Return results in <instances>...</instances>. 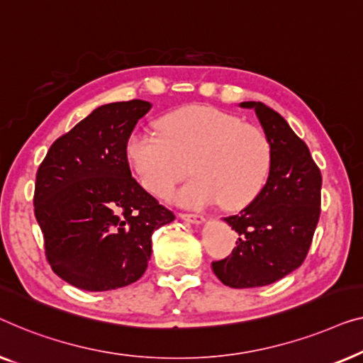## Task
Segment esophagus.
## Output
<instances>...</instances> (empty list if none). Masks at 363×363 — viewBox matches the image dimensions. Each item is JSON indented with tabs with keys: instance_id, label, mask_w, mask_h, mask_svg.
Instances as JSON below:
<instances>
[{
	"instance_id": "obj_1",
	"label": "esophagus",
	"mask_w": 363,
	"mask_h": 363,
	"mask_svg": "<svg viewBox=\"0 0 363 363\" xmlns=\"http://www.w3.org/2000/svg\"><path fill=\"white\" fill-rule=\"evenodd\" d=\"M179 217L182 220L192 222V223H202L203 222V216L201 213H189V212H179Z\"/></svg>"
}]
</instances>
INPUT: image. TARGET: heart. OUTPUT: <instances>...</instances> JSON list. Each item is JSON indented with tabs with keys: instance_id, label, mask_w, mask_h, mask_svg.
<instances>
[{
	"instance_id": "b5f03b06",
	"label": "heart",
	"mask_w": 363,
	"mask_h": 363,
	"mask_svg": "<svg viewBox=\"0 0 363 363\" xmlns=\"http://www.w3.org/2000/svg\"><path fill=\"white\" fill-rule=\"evenodd\" d=\"M160 133L135 130L125 155L143 187L166 197L187 176L176 194L186 207L222 202L227 208L248 206L263 191L273 162L269 138L259 126L208 105H186L166 113Z\"/></svg>"
}]
</instances>
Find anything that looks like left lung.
Segmentation results:
<instances>
[{
	"label": "left lung",
	"mask_w": 363,
	"mask_h": 363,
	"mask_svg": "<svg viewBox=\"0 0 363 363\" xmlns=\"http://www.w3.org/2000/svg\"><path fill=\"white\" fill-rule=\"evenodd\" d=\"M253 108L273 150L263 191L237 216L225 217L238 233L227 258L212 262L216 277L230 288L272 284L301 267L320 216L323 176L306 143L278 111L262 101H243Z\"/></svg>",
	"instance_id": "left-lung-1"
}]
</instances>
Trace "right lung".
I'll return each instance as SVG.
<instances>
[{
    "mask_svg": "<svg viewBox=\"0 0 363 363\" xmlns=\"http://www.w3.org/2000/svg\"><path fill=\"white\" fill-rule=\"evenodd\" d=\"M150 101L101 105L57 138L35 174L34 216L54 273L75 288L108 291L138 281L151 235L174 220L131 176L125 145Z\"/></svg>",
    "mask_w": 363,
    "mask_h": 363,
    "instance_id": "1",
    "label": "right lung"
}]
</instances>
